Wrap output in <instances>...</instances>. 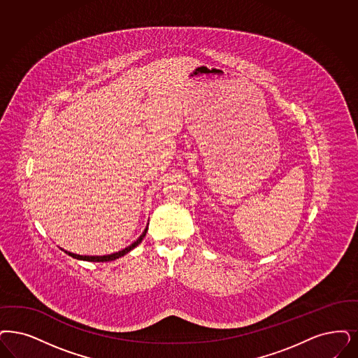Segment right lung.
Returning <instances> with one entry per match:
<instances>
[{
  "mask_svg": "<svg viewBox=\"0 0 358 358\" xmlns=\"http://www.w3.org/2000/svg\"><path fill=\"white\" fill-rule=\"evenodd\" d=\"M147 232V227L146 229L143 231V234L138 238L136 241H134L131 245H129V247H126L124 250H122L120 252H115V253H111V255H105V256H82V255H77V253H71V252L65 251V250H62V251L67 253L69 256H71V257H74V259H77V260H83V262H94V263H103V262H113V260H117V259H120L122 256H124L126 253H129V252L134 250L136 245H139L141 244V241L143 240V238L146 236Z\"/></svg>",
  "mask_w": 358,
  "mask_h": 358,
  "instance_id": "add662e5",
  "label": "right lung"
}]
</instances>
